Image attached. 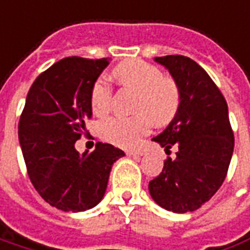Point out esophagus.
I'll return each mask as SVG.
<instances>
[{"instance_id":"1","label":"esophagus","mask_w":250,"mask_h":250,"mask_svg":"<svg viewBox=\"0 0 250 250\" xmlns=\"http://www.w3.org/2000/svg\"><path fill=\"white\" fill-rule=\"evenodd\" d=\"M144 154V152L141 150H126V156L129 157H141Z\"/></svg>"}]
</instances>
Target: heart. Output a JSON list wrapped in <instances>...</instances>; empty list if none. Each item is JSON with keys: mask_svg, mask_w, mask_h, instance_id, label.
<instances>
[{"mask_svg": "<svg viewBox=\"0 0 250 250\" xmlns=\"http://www.w3.org/2000/svg\"><path fill=\"white\" fill-rule=\"evenodd\" d=\"M118 83L126 89L138 92L132 117L116 116L100 124V136L117 146H137L154 123L165 126L177 116L181 106V90L172 77L163 76V72L152 63L141 60H129L118 63L113 69ZM90 106L94 114L105 116L112 107L113 89L103 77L97 78L90 87Z\"/></svg>", "mask_w": 250, "mask_h": 250, "instance_id": "heart-1", "label": "heart"}]
</instances>
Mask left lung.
<instances>
[{
    "label": "left lung",
    "instance_id": "8db88e82",
    "mask_svg": "<svg viewBox=\"0 0 250 250\" xmlns=\"http://www.w3.org/2000/svg\"><path fill=\"white\" fill-rule=\"evenodd\" d=\"M170 72L181 90L177 116L153 138L174 157L149 183L154 201L174 213L193 212L213 197L227 177L234 136L221 90L204 69L185 56L154 58Z\"/></svg>",
    "mask_w": 250,
    "mask_h": 250
}]
</instances>
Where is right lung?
<instances>
[{
  "mask_svg": "<svg viewBox=\"0 0 250 250\" xmlns=\"http://www.w3.org/2000/svg\"><path fill=\"white\" fill-rule=\"evenodd\" d=\"M107 58L66 57L42 72L29 89L18 123L28 176L40 196L63 212H83L101 201L112 165L125 153L97 143L92 153L74 144L92 118L90 87Z\"/></svg>",
  "mask_w": 250,
  "mask_h": 250,
  "instance_id": "1",
  "label": "right lung"
}]
</instances>
